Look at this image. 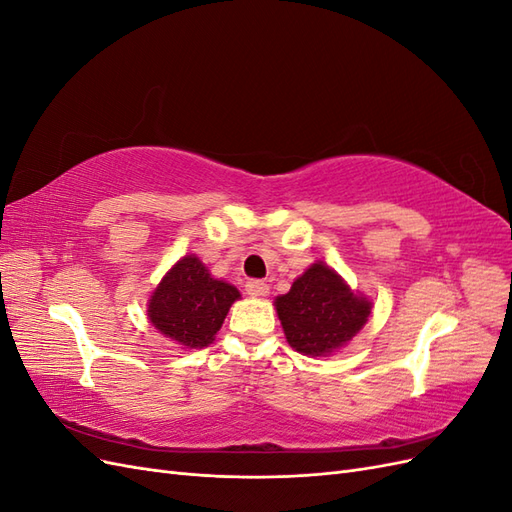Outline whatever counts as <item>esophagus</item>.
I'll use <instances>...</instances> for the list:
<instances>
[{
  "label": "esophagus",
  "instance_id": "34e87169",
  "mask_svg": "<svg viewBox=\"0 0 512 512\" xmlns=\"http://www.w3.org/2000/svg\"><path fill=\"white\" fill-rule=\"evenodd\" d=\"M245 290L250 297H267L269 294V286L262 282V280H250L245 284Z\"/></svg>",
  "mask_w": 512,
  "mask_h": 512
}]
</instances>
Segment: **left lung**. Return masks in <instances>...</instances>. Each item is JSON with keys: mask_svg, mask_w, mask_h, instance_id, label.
<instances>
[{"mask_svg": "<svg viewBox=\"0 0 512 512\" xmlns=\"http://www.w3.org/2000/svg\"><path fill=\"white\" fill-rule=\"evenodd\" d=\"M277 316L288 344L307 356H327L359 333L371 312V301L324 262H314L292 282L290 292L275 299Z\"/></svg>", "mask_w": 512, "mask_h": 512, "instance_id": "left-lung-1", "label": "left lung"}]
</instances>
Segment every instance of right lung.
<instances>
[{"mask_svg":"<svg viewBox=\"0 0 512 512\" xmlns=\"http://www.w3.org/2000/svg\"><path fill=\"white\" fill-rule=\"evenodd\" d=\"M239 290L215 280L194 254L183 256L151 292L147 314L164 337L185 348L209 346Z\"/></svg>","mask_w":512,"mask_h":512,"instance_id":"right-lung-1","label":"right lung"}]
</instances>
